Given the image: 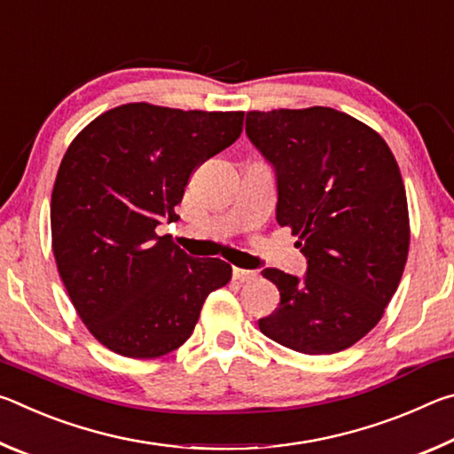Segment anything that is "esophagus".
I'll use <instances>...</instances> for the list:
<instances>
[{
    "label": "esophagus",
    "mask_w": 454,
    "mask_h": 454,
    "mask_svg": "<svg viewBox=\"0 0 454 454\" xmlns=\"http://www.w3.org/2000/svg\"><path fill=\"white\" fill-rule=\"evenodd\" d=\"M232 274H234V278L240 280V282H250L258 276L254 270H246V268H234Z\"/></svg>",
    "instance_id": "34e87169"
}]
</instances>
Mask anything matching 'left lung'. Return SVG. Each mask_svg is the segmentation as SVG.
Here are the masks:
<instances>
[{
  "mask_svg": "<svg viewBox=\"0 0 454 454\" xmlns=\"http://www.w3.org/2000/svg\"><path fill=\"white\" fill-rule=\"evenodd\" d=\"M246 136L274 168L276 220L306 274L264 268L280 304L262 334L302 355H334L376 326L409 256V208L387 142L333 107L246 114Z\"/></svg>",
  "mask_w": 454,
  "mask_h": 454,
  "instance_id": "left-lung-1",
  "label": "left lung"
}]
</instances>
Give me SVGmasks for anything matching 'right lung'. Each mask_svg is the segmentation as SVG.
<instances>
[{"label": "right lung", "instance_id": "right-lung-1", "mask_svg": "<svg viewBox=\"0 0 454 454\" xmlns=\"http://www.w3.org/2000/svg\"><path fill=\"white\" fill-rule=\"evenodd\" d=\"M244 112L124 104L75 136L51 192V248L74 309L106 348L158 358L194 333L232 266L170 236L190 174L242 132Z\"/></svg>", "mask_w": 454, "mask_h": 454}]
</instances>
